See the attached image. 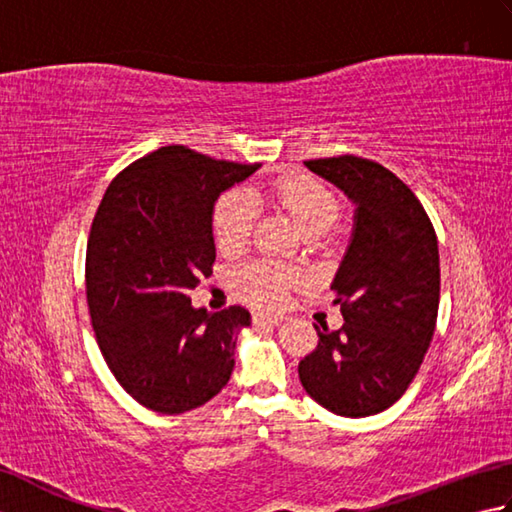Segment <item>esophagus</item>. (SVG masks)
<instances>
[{"mask_svg":"<svg viewBox=\"0 0 512 512\" xmlns=\"http://www.w3.org/2000/svg\"><path fill=\"white\" fill-rule=\"evenodd\" d=\"M284 321V317H279V314H255L253 323L257 325H279Z\"/></svg>","mask_w":512,"mask_h":512,"instance_id":"1","label":"esophagus"}]
</instances>
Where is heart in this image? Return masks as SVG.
<instances>
[{"instance_id": "b5f03b06", "label": "heart", "mask_w": 512, "mask_h": 512, "mask_svg": "<svg viewBox=\"0 0 512 512\" xmlns=\"http://www.w3.org/2000/svg\"><path fill=\"white\" fill-rule=\"evenodd\" d=\"M273 200L286 209L306 237H319L330 231L341 215L339 198L325 184L308 176H277L253 189L235 187L220 195L213 209V235L224 253H239L250 239L259 213V200ZM239 297L255 308H277L288 290L301 281L295 266L253 259L239 266L233 277Z\"/></svg>"}]
</instances>
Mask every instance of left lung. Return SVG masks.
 Listing matches in <instances>:
<instances>
[{"instance_id":"left-lung-1","label":"left lung","mask_w":512,"mask_h":512,"mask_svg":"<svg viewBox=\"0 0 512 512\" xmlns=\"http://www.w3.org/2000/svg\"><path fill=\"white\" fill-rule=\"evenodd\" d=\"M356 204L354 231L332 290L343 328L323 325L299 363V380L321 407L345 418L385 411L416 378L436 330L438 237L413 191L358 156L306 160Z\"/></svg>"}]
</instances>
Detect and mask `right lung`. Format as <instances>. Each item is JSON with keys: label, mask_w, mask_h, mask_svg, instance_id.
Here are the masks:
<instances>
[{"label": "right lung", "mask_w": 512, "mask_h": 512, "mask_svg": "<svg viewBox=\"0 0 512 512\" xmlns=\"http://www.w3.org/2000/svg\"><path fill=\"white\" fill-rule=\"evenodd\" d=\"M259 165L160 147L110 182L85 253V290L107 367L140 405L184 413L231 378L237 332L250 312L193 308L213 273V206Z\"/></svg>", "instance_id": "1"}]
</instances>
